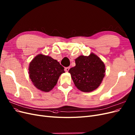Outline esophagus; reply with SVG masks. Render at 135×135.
Listing matches in <instances>:
<instances>
[{
  "instance_id": "esophagus-1",
  "label": "esophagus",
  "mask_w": 135,
  "mask_h": 135,
  "mask_svg": "<svg viewBox=\"0 0 135 135\" xmlns=\"http://www.w3.org/2000/svg\"><path fill=\"white\" fill-rule=\"evenodd\" d=\"M70 67H66V68H65V71H66V72H68L69 71V69H70Z\"/></svg>"
}]
</instances>
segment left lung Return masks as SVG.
<instances>
[{"mask_svg":"<svg viewBox=\"0 0 135 135\" xmlns=\"http://www.w3.org/2000/svg\"><path fill=\"white\" fill-rule=\"evenodd\" d=\"M76 65L69 70L75 85L83 92H91L98 88L105 76L104 62L93 54L80 56L75 59Z\"/></svg>","mask_w":135,"mask_h":135,"instance_id":"1","label":"left lung"}]
</instances>
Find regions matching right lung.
<instances>
[{"label": "right lung", "instance_id": "1", "mask_svg": "<svg viewBox=\"0 0 135 135\" xmlns=\"http://www.w3.org/2000/svg\"><path fill=\"white\" fill-rule=\"evenodd\" d=\"M64 68L52 57L40 54L31 61L28 68L30 78L34 85L43 92H49L56 84Z\"/></svg>", "mask_w": 135, "mask_h": 135}]
</instances>
